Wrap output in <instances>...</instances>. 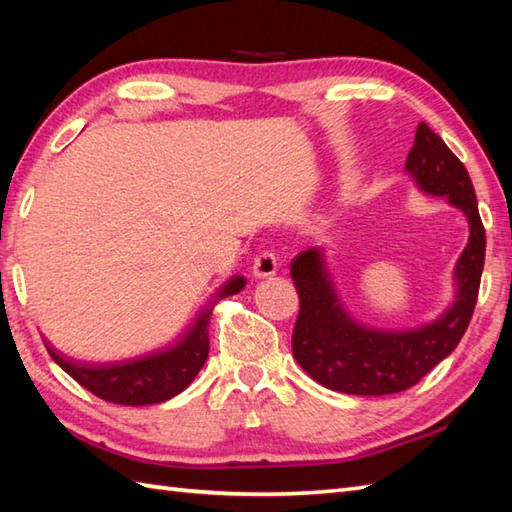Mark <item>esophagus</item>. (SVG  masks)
Listing matches in <instances>:
<instances>
[{"mask_svg": "<svg viewBox=\"0 0 512 512\" xmlns=\"http://www.w3.org/2000/svg\"><path fill=\"white\" fill-rule=\"evenodd\" d=\"M277 268H279V264H277L275 253H270V250H264V253H259V255L255 257V262H253V275H255L257 279L273 277V275L277 273Z\"/></svg>", "mask_w": 512, "mask_h": 512, "instance_id": "34e87169", "label": "esophagus"}]
</instances>
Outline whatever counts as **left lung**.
<instances>
[{
  "mask_svg": "<svg viewBox=\"0 0 512 512\" xmlns=\"http://www.w3.org/2000/svg\"><path fill=\"white\" fill-rule=\"evenodd\" d=\"M405 169L424 193L444 195L469 220V244L455 266L458 292L453 306L433 323L402 332L374 330L356 323L341 306L321 248L292 259L290 275L301 303L292 354L317 383L341 394L387 396L416 385L458 347L477 303L486 233L469 171L427 123L416 129Z\"/></svg>",
  "mask_w": 512,
  "mask_h": 512,
  "instance_id": "1",
  "label": "left lung"
}]
</instances>
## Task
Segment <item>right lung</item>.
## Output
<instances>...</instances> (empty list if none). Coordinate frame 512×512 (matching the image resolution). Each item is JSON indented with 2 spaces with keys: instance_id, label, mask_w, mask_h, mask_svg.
Returning a JSON list of instances; mask_svg holds the SVG:
<instances>
[{
  "instance_id": "right-lung-1",
  "label": "right lung",
  "mask_w": 512,
  "mask_h": 512,
  "mask_svg": "<svg viewBox=\"0 0 512 512\" xmlns=\"http://www.w3.org/2000/svg\"><path fill=\"white\" fill-rule=\"evenodd\" d=\"M244 286V277L228 279L215 292L209 306L198 314L189 332L178 343L165 347V350L116 363L74 361V358L63 356L46 343L48 354L81 387L107 402H114V405L140 407L165 402L187 389L206 363V356H209V323L215 303L222 297L237 295Z\"/></svg>"
}]
</instances>
